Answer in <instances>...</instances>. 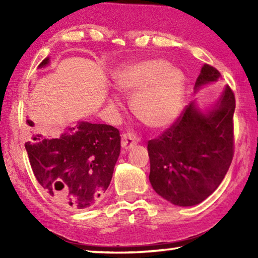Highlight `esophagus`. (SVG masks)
I'll return each mask as SVG.
<instances>
[{"mask_svg":"<svg viewBox=\"0 0 258 258\" xmlns=\"http://www.w3.org/2000/svg\"><path fill=\"white\" fill-rule=\"evenodd\" d=\"M138 143V138L132 133H126L121 137V147L124 150H130Z\"/></svg>","mask_w":258,"mask_h":258,"instance_id":"34e87169","label":"esophagus"}]
</instances>
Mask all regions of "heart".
<instances>
[{
	"label": "heart",
	"instance_id": "obj_1",
	"mask_svg": "<svg viewBox=\"0 0 258 258\" xmlns=\"http://www.w3.org/2000/svg\"><path fill=\"white\" fill-rule=\"evenodd\" d=\"M116 89L132 95L134 115L151 128L161 130L175 123L183 109L185 78L180 69L164 60L152 59L121 66L113 77ZM113 110L119 109V100L108 101Z\"/></svg>",
	"mask_w": 258,
	"mask_h": 258
}]
</instances>
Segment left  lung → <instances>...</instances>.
Returning <instances> with one entry per match:
<instances>
[{"mask_svg":"<svg viewBox=\"0 0 258 258\" xmlns=\"http://www.w3.org/2000/svg\"><path fill=\"white\" fill-rule=\"evenodd\" d=\"M220 76L217 69L204 64L195 91ZM234 109V94L225 86L215 106L204 112L190 102L171 127L148 142L149 180L160 197L187 207L217 189L233 158Z\"/></svg>","mask_w":258,"mask_h":258,"instance_id":"left-lung-1","label":"left lung"}]
</instances>
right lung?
<instances>
[{
  "mask_svg": "<svg viewBox=\"0 0 258 258\" xmlns=\"http://www.w3.org/2000/svg\"><path fill=\"white\" fill-rule=\"evenodd\" d=\"M49 62L47 56L38 68ZM26 123L32 132L41 131L34 115ZM25 148L46 194L61 207L77 211L94 206L106 195L119 157L120 135L110 125L78 121L56 137L34 135Z\"/></svg>",
  "mask_w": 258,
  "mask_h": 258,
  "instance_id": "obj_1",
  "label": "right lung"
}]
</instances>
